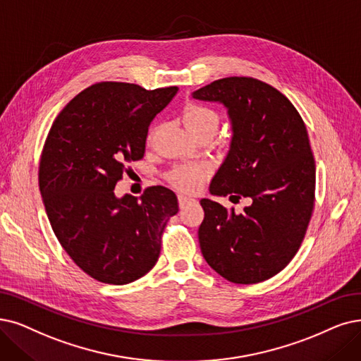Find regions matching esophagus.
Returning <instances> with one entry per match:
<instances>
[{
    "instance_id": "1",
    "label": "esophagus",
    "mask_w": 361,
    "mask_h": 361,
    "mask_svg": "<svg viewBox=\"0 0 361 361\" xmlns=\"http://www.w3.org/2000/svg\"><path fill=\"white\" fill-rule=\"evenodd\" d=\"M178 200H179V206H180V207H185L186 204H188V203H192V201H194V198H191V197H186V195H183V194H180V195L178 197Z\"/></svg>"
}]
</instances>
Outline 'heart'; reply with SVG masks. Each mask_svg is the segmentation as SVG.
I'll return each instance as SVG.
<instances>
[{
    "label": "heart",
    "instance_id": "heart-1",
    "mask_svg": "<svg viewBox=\"0 0 361 361\" xmlns=\"http://www.w3.org/2000/svg\"><path fill=\"white\" fill-rule=\"evenodd\" d=\"M183 121L188 130L194 135L201 130H218L219 117L212 108L200 105V104H188L183 108ZM207 176V170L203 166L188 164L175 167L169 173V180L175 185L178 190L192 192L200 188V185L204 182Z\"/></svg>",
    "mask_w": 361,
    "mask_h": 361
}]
</instances>
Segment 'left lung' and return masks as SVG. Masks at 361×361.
I'll list each match as a JSON object with an SVG mask.
<instances>
[{"mask_svg":"<svg viewBox=\"0 0 361 361\" xmlns=\"http://www.w3.org/2000/svg\"><path fill=\"white\" fill-rule=\"evenodd\" d=\"M192 97L222 104L233 130L210 194L250 201L241 213L200 201L201 253L228 281H265L292 261L312 214L315 163L307 127L289 99L256 78L216 80Z\"/></svg>","mask_w":361,"mask_h":361,"instance_id":"8db88e82","label":"left lung"}]
</instances>
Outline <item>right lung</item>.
<instances>
[{
    "mask_svg": "<svg viewBox=\"0 0 361 361\" xmlns=\"http://www.w3.org/2000/svg\"><path fill=\"white\" fill-rule=\"evenodd\" d=\"M178 87L145 90L105 81L82 90L57 115L39 160V191L53 233L85 274L127 284L157 264L178 197L151 186L118 198L126 164L145 154L148 127Z\"/></svg>",
    "mask_w": 361,
    "mask_h": 361,
    "instance_id": "1",
    "label": "right lung"
}]
</instances>
